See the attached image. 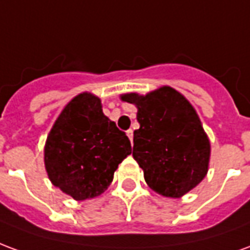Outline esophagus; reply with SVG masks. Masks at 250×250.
I'll use <instances>...</instances> for the list:
<instances>
[{
  "mask_svg": "<svg viewBox=\"0 0 250 250\" xmlns=\"http://www.w3.org/2000/svg\"><path fill=\"white\" fill-rule=\"evenodd\" d=\"M127 136H128V138H130V141L132 142V139H134V131L127 130Z\"/></svg>",
  "mask_w": 250,
  "mask_h": 250,
  "instance_id": "34e87169",
  "label": "esophagus"
}]
</instances>
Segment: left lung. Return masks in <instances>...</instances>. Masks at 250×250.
<instances>
[{
  "label": "left lung",
  "mask_w": 250,
  "mask_h": 250,
  "mask_svg": "<svg viewBox=\"0 0 250 250\" xmlns=\"http://www.w3.org/2000/svg\"><path fill=\"white\" fill-rule=\"evenodd\" d=\"M122 100L138 107L132 157L147 185L171 198L195 188L208 173L210 143L193 105L170 87L146 96L127 93Z\"/></svg>",
  "instance_id": "8db88e82"
}]
</instances>
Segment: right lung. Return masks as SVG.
<instances>
[{"mask_svg": "<svg viewBox=\"0 0 250 250\" xmlns=\"http://www.w3.org/2000/svg\"><path fill=\"white\" fill-rule=\"evenodd\" d=\"M44 154L52 184L83 201L108 188L118 165L131 154V143L103 114L100 99L84 92L62 109L46 138Z\"/></svg>", "mask_w": 250, "mask_h": 250, "instance_id": "add662e5", "label": "right lung"}]
</instances>
